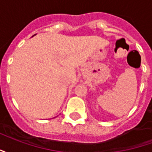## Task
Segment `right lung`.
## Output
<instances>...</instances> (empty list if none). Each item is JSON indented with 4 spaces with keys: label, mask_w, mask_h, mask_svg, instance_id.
<instances>
[{
    "label": "right lung",
    "mask_w": 152,
    "mask_h": 152,
    "mask_svg": "<svg viewBox=\"0 0 152 152\" xmlns=\"http://www.w3.org/2000/svg\"><path fill=\"white\" fill-rule=\"evenodd\" d=\"M35 35H36V34H35ZM35 35H34V36H35ZM34 36H32V37H34Z\"/></svg>",
    "instance_id": "obj_1"
}]
</instances>
